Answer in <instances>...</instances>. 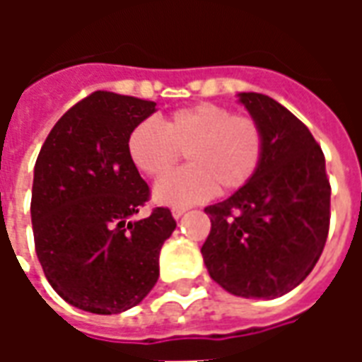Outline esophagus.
Instances as JSON below:
<instances>
[{
  "instance_id": "esophagus-1",
  "label": "esophagus",
  "mask_w": 362,
  "mask_h": 362,
  "mask_svg": "<svg viewBox=\"0 0 362 362\" xmlns=\"http://www.w3.org/2000/svg\"><path fill=\"white\" fill-rule=\"evenodd\" d=\"M184 213H186V207H174L173 217H174V219H180Z\"/></svg>"
}]
</instances>
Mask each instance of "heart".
Returning a JSON list of instances; mask_svg holds the SVG:
<instances>
[{
  "label": "heart",
  "mask_w": 362,
  "mask_h": 362,
  "mask_svg": "<svg viewBox=\"0 0 362 362\" xmlns=\"http://www.w3.org/2000/svg\"><path fill=\"white\" fill-rule=\"evenodd\" d=\"M127 157L149 178L173 168L186 151V168L155 186L158 204L186 207L219 192H235L258 173L266 139L254 118L235 116L219 104L202 103L174 110L166 122L145 118L127 135Z\"/></svg>",
  "instance_id": "b5f03b06"
}]
</instances>
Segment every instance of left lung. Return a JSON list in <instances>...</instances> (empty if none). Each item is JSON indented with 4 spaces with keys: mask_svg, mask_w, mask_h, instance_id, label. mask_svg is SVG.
<instances>
[{
    "mask_svg": "<svg viewBox=\"0 0 362 362\" xmlns=\"http://www.w3.org/2000/svg\"><path fill=\"white\" fill-rule=\"evenodd\" d=\"M266 139L248 184L205 207L211 233L202 246L215 283L244 298H277L314 269L329 230L326 158L308 127L277 100L240 93Z\"/></svg>",
    "mask_w": 362,
    "mask_h": 362,
    "instance_id": "1",
    "label": "left lung"
}]
</instances>
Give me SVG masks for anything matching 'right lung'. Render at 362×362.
I'll use <instances>...</instances> for the list:
<instances>
[{"instance_id": "right-lung-1", "label": "right lung", "mask_w": 362, "mask_h": 362, "mask_svg": "<svg viewBox=\"0 0 362 362\" xmlns=\"http://www.w3.org/2000/svg\"><path fill=\"white\" fill-rule=\"evenodd\" d=\"M157 103L96 90L58 119L38 153L30 217L44 275L66 303L119 314L149 295L158 254L176 228L155 207L134 219L149 186L127 157V135Z\"/></svg>"}]
</instances>
